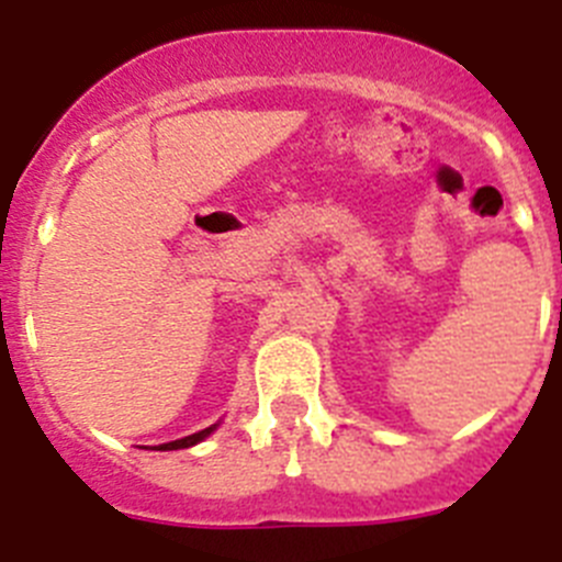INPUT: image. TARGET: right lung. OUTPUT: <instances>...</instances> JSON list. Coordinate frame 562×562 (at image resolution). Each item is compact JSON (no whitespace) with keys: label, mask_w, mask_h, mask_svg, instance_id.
Returning a JSON list of instances; mask_svg holds the SVG:
<instances>
[{"label":"right lung","mask_w":562,"mask_h":562,"mask_svg":"<svg viewBox=\"0 0 562 562\" xmlns=\"http://www.w3.org/2000/svg\"><path fill=\"white\" fill-rule=\"evenodd\" d=\"M213 430H216V425H211V428L200 430V434H191V436H186V439L166 441V445H160V450H182V448H191V445H196V441H202V439H205V436H211Z\"/></svg>","instance_id":"right-lung-1"}]
</instances>
